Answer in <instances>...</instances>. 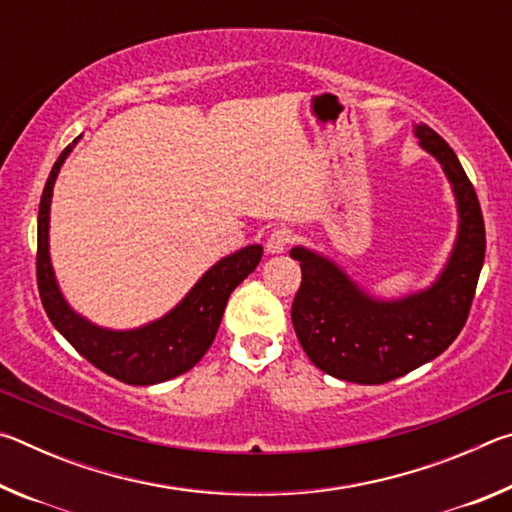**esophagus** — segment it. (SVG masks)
Returning a JSON list of instances; mask_svg holds the SVG:
<instances>
[{
	"label": "esophagus",
	"instance_id": "1",
	"mask_svg": "<svg viewBox=\"0 0 512 512\" xmlns=\"http://www.w3.org/2000/svg\"><path fill=\"white\" fill-rule=\"evenodd\" d=\"M291 244H293V232L287 230V228H277V230H273L271 235H268V239H266V253L280 255V253H284V250H287Z\"/></svg>",
	"mask_w": 512,
	"mask_h": 512
}]
</instances>
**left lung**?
Masks as SVG:
<instances>
[{
	"label": "left lung",
	"mask_w": 512,
	"mask_h": 512,
	"mask_svg": "<svg viewBox=\"0 0 512 512\" xmlns=\"http://www.w3.org/2000/svg\"><path fill=\"white\" fill-rule=\"evenodd\" d=\"M413 135L443 167L458 212L452 253L427 289L395 300L370 296L329 257L291 248L302 268L291 307L302 350L316 368L354 384H386L443 354L461 334L483 266V214L470 178L433 128L415 124Z\"/></svg>",
	"instance_id": "obj_1"
}]
</instances>
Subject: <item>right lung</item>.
<instances>
[{
	"label": "right lung",
	"mask_w": 512,
	"mask_h": 512,
	"mask_svg": "<svg viewBox=\"0 0 512 512\" xmlns=\"http://www.w3.org/2000/svg\"><path fill=\"white\" fill-rule=\"evenodd\" d=\"M81 140V137H79ZM74 140L60 153L51 169L38 210V289L47 316L60 334L74 345L92 366L131 386L162 384L192 370L210 350L219 332L225 305L248 273H253L264 248L246 246L228 257H221L201 275L187 296L162 318L135 329H108L90 323L69 307L58 287L49 255V212L58 171L76 146Z\"/></svg>",
	"instance_id": "1"
}]
</instances>
